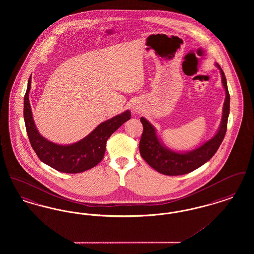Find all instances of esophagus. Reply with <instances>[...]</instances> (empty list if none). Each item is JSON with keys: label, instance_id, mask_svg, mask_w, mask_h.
<instances>
[{"label": "esophagus", "instance_id": "1", "mask_svg": "<svg viewBox=\"0 0 254 254\" xmlns=\"http://www.w3.org/2000/svg\"><path fill=\"white\" fill-rule=\"evenodd\" d=\"M132 110L134 113H137V112L141 111V108L139 106H133Z\"/></svg>", "mask_w": 254, "mask_h": 254}]
</instances>
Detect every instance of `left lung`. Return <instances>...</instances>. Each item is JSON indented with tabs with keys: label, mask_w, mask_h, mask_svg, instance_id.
<instances>
[{
	"label": "left lung",
	"mask_w": 254,
	"mask_h": 254,
	"mask_svg": "<svg viewBox=\"0 0 254 254\" xmlns=\"http://www.w3.org/2000/svg\"><path fill=\"white\" fill-rule=\"evenodd\" d=\"M215 65L219 68L222 76V84L226 91V98L223 106L222 120L217 132L203 145L186 152L171 150L159 140L155 127L145 118L141 117L144 130L139 145L140 154L145 162L158 172L169 176L190 173L209 161L223 142L228 127L230 98L225 73L218 64H215Z\"/></svg>",
	"instance_id": "1"
}]
</instances>
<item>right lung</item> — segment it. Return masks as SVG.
Returning <instances> with one entry per match:
<instances>
[{"label": "right lung", "mask_w": 254, "mask_h": 254, "mask_svg": "<svg viewBox=\"0 0 254 254\" xmlns=\"http://www.w3.org/2000/svg\"><path fill=\"white\" fill-rule=\"evenodd\" d=\"M30 88L31 76L24 98V124L30 144L43 163L61 172L79 173L94 168L104 158L107 141L111 134L131 116L130 111L126 110L100 124L82 140L71 145H58L43 137L37 129L29 103Z\"/></svg>", "instance_id": "obj_1"}]
</instances>
